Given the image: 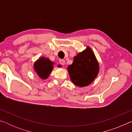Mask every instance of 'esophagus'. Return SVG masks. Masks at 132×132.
Returning a JSON list of instances; mask_svg holds the SVG:
<instances>
[{
  "instance_id": "esophagus-1",
  "label": "esophagus",
  "mask_w": 132,
  "mask_h": 132,
  "mask_svg": "<svg viewBox=\"0 0 132 132\" xmlns=\"http://www.w3.org/2000/svg\"><path fill=\"white\" fill-rule=\"evenodd\" d=\"M59 63H61L62 65H64V64H65V61H64L63 59H60Z\"/></svg>"
}]
</instances>
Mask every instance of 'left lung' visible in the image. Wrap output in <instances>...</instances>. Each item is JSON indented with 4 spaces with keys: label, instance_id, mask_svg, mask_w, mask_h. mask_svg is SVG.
Here are the masks:
<instances>
[{
    "label": "left lung",
    "instance_id": "8db88e82",
    "mask_svg": "<svg viewBox=\"0 0 132 132\" xmlns=\"http://www.w3.org/2000/svg\"><path fill=\"white\" fill-rule=\"evenodd\" d=\"M99 70L97 58L88 46L75 56L72 64L68 67L71 81L80 87L90 85L97 76Z\"/></svg>",
    "mask_w": 132,
    "mask_h": 132
}]
</instances>
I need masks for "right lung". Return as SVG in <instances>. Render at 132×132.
Returning <instances> with one entry per match:
<instances>
[{"label":"right lung","instance_id":"right-lung-1","mask_svg":"<svg viewBox=\"0 0 132 132\" xmlns=\"http://www.w3.org/2000/svg\"><path fill=\"white\" fill-rule=\"evenodd\" d=\"M53 64L54 62L50 61L48 58L41 57L35 62L34 64V71L41 79L46 80L52 72Z\"/></svg>","mask_w":132,"mask_h":132}]
</instances>
